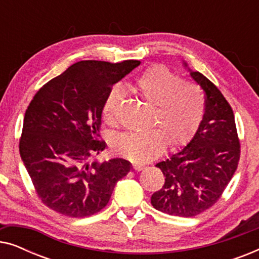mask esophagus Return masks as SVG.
<instances>
[{"mask_svg":"<svg viewBox=\"0 0 259 259\" xmlns=\"http://www.w3.org/2000/svg\"><path fill=\"white\" fill-rule=\"evenodd\" d=\"M132 168L134 169V171H141V169L145 168L144 165H140V164H133L132 165Z\"/></svg>","mask_w":259,"mask_h":259,"instance_id":"esophagus-1","label":"esophagus"}]
</instances>
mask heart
Here are the masks:
<instances>
[{
  "label": "heart",
  "instance_id": "heart-1",
  "mask_svg": "<svg viewBox=\"0 0 259 259\" xmlns=\"http://www.w3.org/2000/svg\"><path fill=\"white\" fill-rule=\"evenodd\" d=\"M134 88L144 100L154 105L152 122L159 127L120 134L114 150L121 157L136 162L157 158L166 144L179 147L189 143L197 133L205 114V97L201 88L166 66L154 65L134 81ZM123 94L119 87L109 91L102 107V116L108 125H115L116 112Z\"/></svg>",
  "mask_w": 259,
  "mask_h": 259
}]
</instances>
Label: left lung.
Instances as JSON below:
<instances>
[{"mask_svg": "<svg viewBox=\"0 0 259 259\" xmlns=\"http://www.w3.org/2000/svg\"><path fill=\"white\" fill-rule=\"evenodd\" d=\"M190 74L205 92L203 121L183 151L155 165L165 176V183L151 197V204L158 211L186 218L217 203L240 158L231 106L206 76L192 70Z\"/></svg>", "mask_w": 259, "mask_h": 259, "instance_id": "left-lung-1", "label": "left lung"}]
</instances>
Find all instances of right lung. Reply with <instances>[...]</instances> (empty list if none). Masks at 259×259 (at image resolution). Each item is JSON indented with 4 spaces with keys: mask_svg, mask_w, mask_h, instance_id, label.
Masks as SVG:
<instances>
[{
    "mask_svg": "<svg viewBox=\"0 0 259 259\" xmlns=\"http://www.w3.org/2000/svg\"><path fill=\"white\" fill-rule=\"evenodd\" d=\"M140 65L84 60L44 84L28 106L20 154L46 206L73 218L98 213L131 169L121 158L90 162L105 150L101 113L113 84Z\"/></svg>",
    "mask_w": 259,
    "mask_h": 259,
    "instance_id": "add662e5",
    "label": "right lung"
}]
</instances>
